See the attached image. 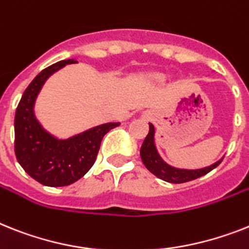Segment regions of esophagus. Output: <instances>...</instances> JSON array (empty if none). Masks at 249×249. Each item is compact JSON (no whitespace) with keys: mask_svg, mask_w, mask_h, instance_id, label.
Listing matches in <instances>:
<instances>
[{"mask_svg":"<svg viewBox=\"0 0 249 249\" xmlns=\"http://www.w3.org/2000/svg\"><path fill=\"white\" fill-rule=\"evenodd\" d=\"M143 118V120H150L151 117H153V113L150 112V110H146V112L142 113V116H141Z\"/></svg>","mask_w":249,"mask_h":249,"instance_id":"34e87169","label":"esophagus"}]
</instances>
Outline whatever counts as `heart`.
<instances>
[{"mask_svg":"<svg viewBox=\"0 0 249 249\" xmlns=\"http://www.w3.org/2000/svg\"><path fill=\"white\" fill-rule=\"evenodd\" d=\"M151 79H153L154 81H164V80H165V76L158 73V75H153V76H151Z\"/></svg>","mask_w":249,"mask_h":249,"instance_id":"heart-1","label":"heart"}]
</instances>
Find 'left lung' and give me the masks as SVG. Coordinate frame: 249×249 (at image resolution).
<instances>
[{"mask_svg": "<svg viewBox=\"0 0 249 249\" xmlns=\"http://www.w3.org/2000/svg\"><path fill=\"white\" fill-rule=\"evenodd\" d=\"M140 157L149 172H151L154 176L160 178L161 180H165L169 183H184V182L197 179L215 169L223 160L221 158L220 160H217L211 165L198 168V169H186V168H177V166L170 165L160 157L159 151H158L157 143H155V127L153 123H149V133L141 145Z\"/></svg>", "mask_w": 249, "mask_h": 249, "instance_id": "1", "label": "left lung"}]
</instances>
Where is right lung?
Here are the masks:
<instances>
[{
	"mask_svg": "<svg viewBox=\"0 0 249 249\" xmlns=\"http://www.w3.org/2000/svg\"><path fill=\"white\" fill-rule=\"evenodd\" d=\"M79 63L63 59L49 66L26 88L15 113V154L18 164L33 179L48 187L72 184L85 176L99 151L103 136L120 122H107L61 139L36 118V102L47 80L65 66Z\"/></svg>",
	"mask_w": 249,
	"mask_h": 249,
	"instance_id": "add662e5",
	"label": "right lung"
}]
</instances>
